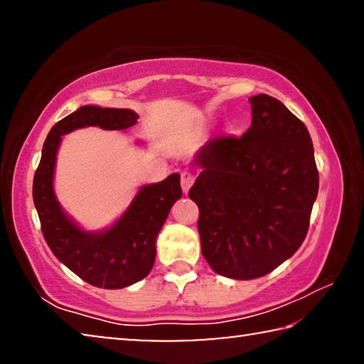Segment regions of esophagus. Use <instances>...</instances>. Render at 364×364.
Listing matches in <instances>:
<instances>
[{"label":"esophagus","instance_id":"obj_1","mask_svg":"<svg viewBox=\"0 0 364 364\" xmlns=\"http://www.w3.org/2000/svg\"><path fill=\"white\" fill-rule=\"evenodd\" d=\"M180 176H181V188H183V193L186 194L188 191H189V188L193 186L196 176H194L193 171H189V170H183Z\"/></svg>","mask_w":364,"mask_h":364}]
</instances>
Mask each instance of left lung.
<instances>
[{"instance_id":"1","label":"left lung","mask_w":364,"mask_h":364,"mask_svg":"<svg viewBox=\"0 0 364 364\" xmlns=\"http://www.w3.org/2000/svg\"><path fill=\"white\" fill-rule=\"evenodd\" d=\"M249 102V130L202 147V171L188 193L199 207L202 255L215 273L242 281L262 278L297 252L319 186L304 122L268 95Z\"/></svg>"}]
</instances>
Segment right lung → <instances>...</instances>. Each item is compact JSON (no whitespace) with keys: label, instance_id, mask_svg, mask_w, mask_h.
<instances>
[{"label":"right lung","instance_id":"1","mask_svg":"<svg viewBox=\"0 0 364 364\" xmlns=\"http://www.w3.org/2000/svg\"><path fill=\"white\" fill-rule=\"evenodd\" d=\"M130 109L83 106L48 133L33 176V202L41 232L54 255L91 286L122 289L144 279L156 260V237L170 208L181 197L180 175L139 191L125 215L110 230L93 234L77 228L60 210L53 193V173L60 136L83 127L125 130L138 123Z\"/></svg>","mask_w":364,"mask_h":364}]
</instances>
